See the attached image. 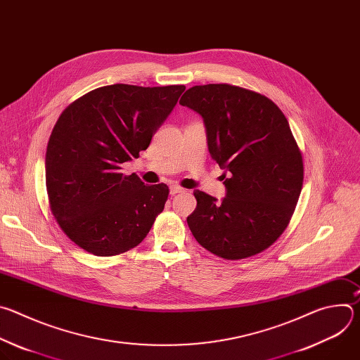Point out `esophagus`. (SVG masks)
Here are the masks:
<instances>
[{
    "mask_svg": "<svg viewBox=\"0 0 360 360\" xmlns=\"http://www.w3.org/2000/svg\"><path fill=\"white\" fill-rule=\"evenodd\" d=\"M169 189H171V195H176V193H181V192H186V189L182 188V186H179V185H172Z\"/></svg>",
    "mask_w": 360,
    "mask_h": 360,
    "instance_id": "obj_1",
    "label": "esophagus"
}]
</instances>
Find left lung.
<instances>
[{
  "label": "left lung",
  "mask_w": 360,
  "mask_h": 360,
  "mask_svg": "<svg viewBox=\"0 0 360 360\" xmlns=\"http://www.w3.org/2000/svg\"><path fill=\"white\" fill-rule=\"evenodd\" d=\"M179 104L203 118L211 157L231 172L222 202L193 192L196 210L186 218L193 238L226 261L261 253L289 225L303 185L286 117L265 95L229 84L195 85Z\"/></svg>",
  "instance_id": "left-lung-1"
}]
</instances>
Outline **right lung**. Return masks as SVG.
Instances as JSON below:
<instances>
[{
    "label": "right lung",
    "mask_w": 360,
    "mask_h": 360,
    "mask_svg": "<svg viewBox=\"0 0 360 360\" xmlns=\"http://www.w3.org/2000/svg\"><path fill=\"white\" fill-rule=\"evenodd\" d=\"M185 85L114 84L75 99L51 132L45 184L51 212L84 250L114 256L136 245L164 211L165 184L143 185L122 165L138 158Z\"/></svg>",
    "instance_id": "add662e5"
}]
</instances>
